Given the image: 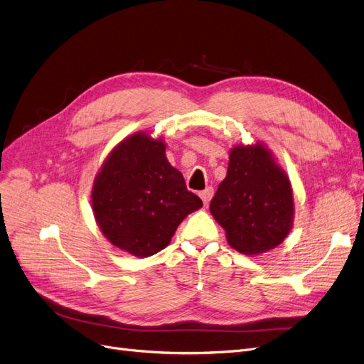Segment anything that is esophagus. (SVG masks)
<instances>
[{
  "instance_id": "1",
  "label": "esophagus",
  "mask_w": 364,
  "mask_h": 364,
  "mask_svg": "<svg viewBox=\"0 0 364 364\" xmlns=\"http://www.w3.org/2000/svg\"><path fill=\"white\" fill-rule=\"evenodd\" d=\"M199 196H200V199L203 200V203L208 205L209 200H211L213 196H214V188H213V186H208L206 190H203V191L199 193Z\"/></svg>"
}]
</instances>
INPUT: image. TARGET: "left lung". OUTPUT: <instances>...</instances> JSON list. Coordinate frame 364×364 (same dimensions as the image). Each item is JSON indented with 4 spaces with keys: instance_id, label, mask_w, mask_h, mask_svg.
<instances>
[{
    "instance_id": "left-lung-1",
    "label": "left lung",
    "mask_w": 364,
    "mask_h": 364,
    "mask_svg": "<svg viewBox=\"0 0 364 364\" xmlns=\"http://www.w3.org/2000/svg\"><path fill=\"white\" fill-rule=\"evenodd\" d=\"M228 243L246 255L277 247L293 225L291 185L262 144L237 146L229 153L228 173L211 205Z\"/></svg>"
}]
</instances>
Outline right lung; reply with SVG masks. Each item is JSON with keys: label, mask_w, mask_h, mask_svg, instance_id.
Instances as JSON below:
<instances>
[{"label": "right lung", "mask_w": 364, "mask_h": 364, "mask_svg": "<svg viewBox=\"0 0 364 364\" xmlns=\"http://www.w3.org/2000/svg\"><path fill=\"white\" fill-rule=\"evenodd\" d=\"M91 197L103 235L139 258L167 247L182 220L203 205L165 158L164 141L142 132L111 151Z\"/></svg>", "instance_id": "obj_1"}]
</instances>
